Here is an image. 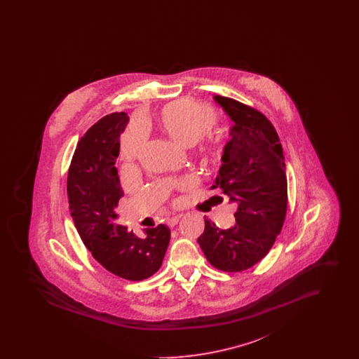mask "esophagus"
<instances>
[{"mask_svg": "<svg viewBox=\"0 0 359 359\" xmlns=\"http://www.w3.org/2000/svg\"><path fill=\"white\" fill-rule=\"evenodd\" d=\"M180 221V215H176V217H171V218H168L167 219V224L170 226V227H175L177 222Z\"/></svg>", "mask_w": 359, "mask_h": 359, "instance_id": "34e87169", "label": "esophagus"}]
</instances>
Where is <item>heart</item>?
<instances>
[{"mask_svg": "<svg viewBox=\"0 0 359 359\" xmlns=\"http://www.w3.org/2000/svg\"><path fill=\"white\" fill-rule=\"evenodd\" d=\"M218 121L217 113L203 103L194 100H177L168 103L160 113V125L163 130L176 142L191 145ZM140 144V137H129L126 141V154H135Z\"/></svg>", "mask_w": 359, "mask_h": 359, "instance_id": "1", "label": "heart"}]
</instances>
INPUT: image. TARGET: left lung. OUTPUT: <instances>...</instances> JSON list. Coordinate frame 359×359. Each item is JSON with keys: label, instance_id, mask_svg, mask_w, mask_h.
I'll return each mask as SVG.
<instances>
[{"label": "left lung", "instance_id": "obj_1", "mask_svg": "<svg viewBox=\"0 0 359 359\" xmlns=\"http://www.w3.org/2000/svg\"><path fill=\"white\" fill-rule=\"evenodd\" d=\"M233 121L222 165L211 188L237 205L236 223L219 229L205 217L198 238L208 262L223 272H242L272 249L285 221L288 194L283 147L271 121L256 109L214 95Z\"/></svg>", "mask_w": 359, "mask_h": 359}]
</instances>
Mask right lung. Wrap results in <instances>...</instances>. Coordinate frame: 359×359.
I'll return each mask as SVG.
<instances>
[{
  "mask_svg": "<svg viewBox=\"0 0 359 359\" xmlns=\"http://www.w3.org/2000/svg\"><path fill=\"white\" fill-rule=\"evenodd\" d=\"M129 117L111 113L94 123L78 142L67 177L71 217L86 248L104 269L130 281L156 273L171 231L165 224L144 229V237L116 223L123 195L116 161Z\"/></svg>",
  "mask_w": 359,
  "mask_h": 359,
  "instance_id": "add662e5",
  "label": "right lung"
}]
</instances>
